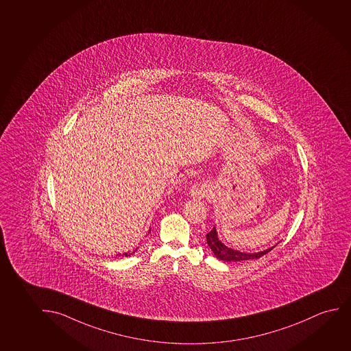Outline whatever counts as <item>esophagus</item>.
Here are the masks:
<instances>
[{"mask_svg":"<svg viewBox=\"0 0 351 351\" xmlns=\"http://www.w3.org/2000/svg\"><path fill=\"white\" fill-rule=\"evenodd\" d=\"M208 193V186L206 184L196 183L193 184L190 188V195L195 198H203Z\"/></svg>","mask_w":351,"mask_h":351,"instance_id":"34e87169","label":"esophagus"}]
</instances>
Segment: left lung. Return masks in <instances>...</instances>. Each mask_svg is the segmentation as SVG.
Wrapping results in <instances>:
<instances>
[{
  "instance_id": "left-lung-1",
  "label": "left lung",
  "mask_w": 351,
  "mask_h": 351,
  "mask_svg": "<svg viewBox=\"0 0 351 351\" xmlns=\"http://www.w3.org/2000/svg\"><path fill=\"white\" fill-rule=\"evenodd\" d=\"M206 238H207L208 247L212 249L214 255H215L219 260L225 262H241L260 258V257L266 255L267 252H271V249L276 247V245H274V247H268V249L263 250V252H252V254H250V252H238V250H234V249L226 247L223 243H221V241L217 238V228H215V226L213 228L210 232H208L207 234H206Z\"/></svg>"
}]
</instances>
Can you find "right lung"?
Masks as SVG:
<instances>
[{
  "mask_svg": "<svg viewBox=\"0 0 351 351\" xmlns=\"http://www.w3.org/2000/svg\"><path fill=\"white\" fill-rule=\"evenodd\" d=\"M137 252V249H136V250H134V252H123V255H120V256H131V255H132V254H134V252Z\"/></svg>",
  "mask_w": 351,
  "mask_h": 351,
  "instance_id": "right-lung-1",
  "label": "right lung"
}]
</instances>
